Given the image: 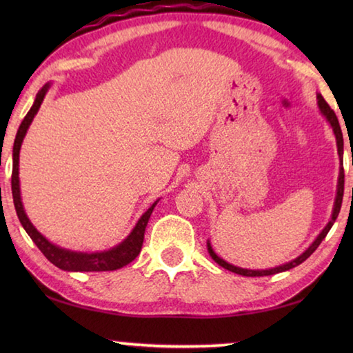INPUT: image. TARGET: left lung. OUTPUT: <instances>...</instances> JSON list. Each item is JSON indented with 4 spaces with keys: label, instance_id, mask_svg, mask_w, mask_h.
Here are the masks:
<instances>
[{
    "label": "left lung",
    "instance_id": "left-lung-1",
    "mask_svg": "<svg viewBox=\"0 0 353 353\" xmlns=\"http://www.w3.org/2000/svg\"><path fill=\"white\" fill-rule=\"evenodd\" d=\"M316 99H318V107H319V112L324 115V118L327 119V123L330 124V128L333 129V134H334V139H336V148H338V155H339V160H341V166H339V176H338V185H336V198H334V204H333V210H332V218L328 221L327 225L322 229L321 234L316 236V240L310 244V246L303 250V252L296 256L294 260H291L288 263H283V265L276 266V268H270V270H246V268H240V266H235V265H230V263H227L225 260L221 259L216 254H214V250L212 248L210 241L207 240V249H208V254H210L212 259L218 263L219 266H223L224 270L227 271H232L235 274H240V276H246V277H263V276H272V274H277V272H283V271H288L291 268H296L301 265L302 261H305L310 255H312L316 249H318L319 244L322 243V240L327 236L328 230L332 229V225L334 221H336L339 210H341V204H343V194H344V168H343V154H344V140H343V132H341V128H339V121L336 115H334V112L330 109V105L325 103V99L322 98V94L316 93Z\"/></svg>",
    "mask_w": 353,
    "mask_h": 353
}]
</instances>
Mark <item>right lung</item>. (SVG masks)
Returning a JSON list of instances; mask_svg holds the SVG:
<instances>
[{"label": "right lung", "instance_id": "right-lung-1", "mask_svg": "<svg viewBox=\"0 0 353 353\" xmlns=\"http://www.w3.org/2000/svg\"><path fill=\"white\" fill-rule=\"evenodd\" d=\"M51 82L45 83L41 87V90L37 93V97L34 99V104L29 109L28 115L23 119L19 132H17L15 141H14V151H12V196H14V205L17 210V216H19L23 229L26 230V234L31 236V240L35 243L43 255L50 260L52 265L61 268L63 271L71 272H98V271H115L119 268L129 265L130 261L135 260V256L140 254L143 240H145V230L148 225V221L151 218V213L154 207L157 205V199L154 204L148 208V210L141 214L140 219L137 221L132 232L124 238V240L117 244L115 248L109 250H101V252H76V250H70L57 246V244L51 243L46 236H43L40 232L35 229L31 219L28 218L21 202V191H20V177H19V162H20V149L21 143L25 140V135L28 132L29 126H31L34 117L37 115L41 103L46 97L48 90H50Z\"/></svg>", "mask_w": 353, "mask_h": 353}]
</instances>
